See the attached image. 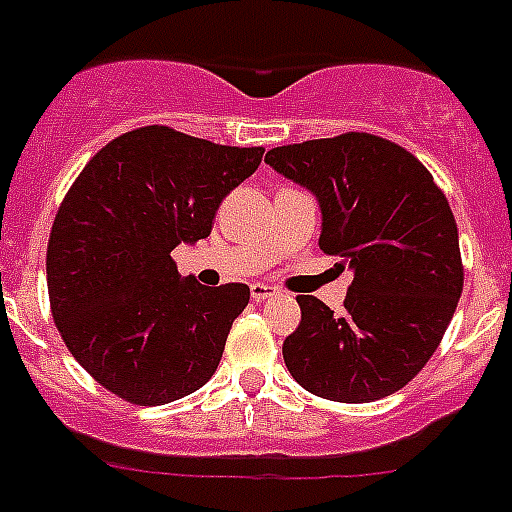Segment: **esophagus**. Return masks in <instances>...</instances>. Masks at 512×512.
Segmentation results:
<instances>
[{
	"label": "esophagus",
	"mask_w": 512,
	"mask_h": 512,
	"mask_svg": "<svg viewBox=\"0 0 512 512\" xmlns=\"http://www.w3.org/2000/svg\"><path fill=\"white\" fill-rule=\"evenodd\" d=\"M249 296H252L255 302H265L270 296H276V289L268 286V283H252V286H249Z\"/></svg>",
	"instance_id": "34e87169"
}]
</instances>
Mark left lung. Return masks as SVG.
Segmentation results:
<instances>
[{
    "label": "left lung",
    "instance_id": "1",
    "mask_svg": "<svg viewBox=\"0 0 512 512\" xmlns=\"http://www.w3.org/2000/svg\"><path fill=\"white\" fill-rule=\"evenodd\" d=\"M265 163L317 197L320 249L354 270L341 315L296 296L302 322L283 341L291 377L341 403L401 390L435 354L463 291L448 200L419 158L367 132L281 145Z\"/></svg>",
    "mask_w": 512,
    "mask_h": 512
}]
</instances>
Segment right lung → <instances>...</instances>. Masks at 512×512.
Here are the masks:
<instances>
[{
    "label": "right lung",
    "mask_w": 512,
    "mask_h": 512,
    "mask_svg": "<svg viewBox=\"0 0 512 512\" xmlns=\"http://www.w3.org/2000/svg\"><path fill=\"white\" fill-rule=\"evenodd\" d=\"M263 153L150 124L85 163L51 226L46 283L62 341L103 388L163 406L213 377L249 286L182 278L171 249L210 234Z\"/></svg>",
    "instance_id": "add662e5"
}]
</instances>
